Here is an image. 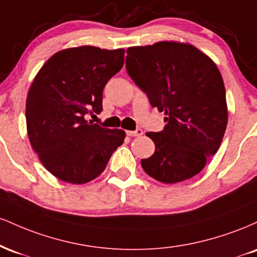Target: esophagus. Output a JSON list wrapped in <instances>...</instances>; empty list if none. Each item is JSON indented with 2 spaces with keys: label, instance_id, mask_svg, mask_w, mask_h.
Returning <instances> with one entry per match:
<instances>
[{
  "label": "esophagus",
  "instance_id": "1",
  "mask_svg": "<svg viewBox=\"0 0 257 257\" xmlns=\"http://www.w3.org/2000/svg\"><path fill=\"white\" fill-rule=\"evenodd\" d=\"M126 134H128L129 137H140V135H143V129L138 128L137 131H128Z\"/></svg>",
  "mask_w": 257,
  "mask_h": 257
}]
</instances>
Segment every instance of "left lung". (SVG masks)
Wrapping results in <instances>:
<instances>
[{
	"label": "left lung",
	"mask_w": 257,
	"mask_h": 257,
	"mask_svg": "<svg viewBox=\"0 0 257 257\" xmlns=\"http://www.w3.org/2000/svg\"><path fill=\"white\" fill-rule=\"evenodd\" d=\"M125 67L152 107L166 114L163 131L146 133L156 150L141 159L143 169L164 184L197 175L219 150L228 120L216 64L192 44L161 41L129 47Z\"/></svg>",
	"instance_id": "left-lung-1"
}]
</instances>
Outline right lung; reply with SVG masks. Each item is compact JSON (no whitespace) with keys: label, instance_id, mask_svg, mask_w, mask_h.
Returning <instances> with one entry per match:
<instances>
[{"label":"right lung","instance_id":"right-lung-1","mask_svg":"<svg viewBox=\"0 0 257 257\" xmlns=\"http://www.w3.org/2000/svg\"><path fill=\"white\" fill-rule=\"evenodd\" d=\"M123 64L122 48L73 47L52 55L35 76L26 98L29 140L61 181L81 185L98 178L124 141L122 129L85 119L102 111V90Z\"/></svg>","mask_w":257,"mask_h":257}]
</instances>
